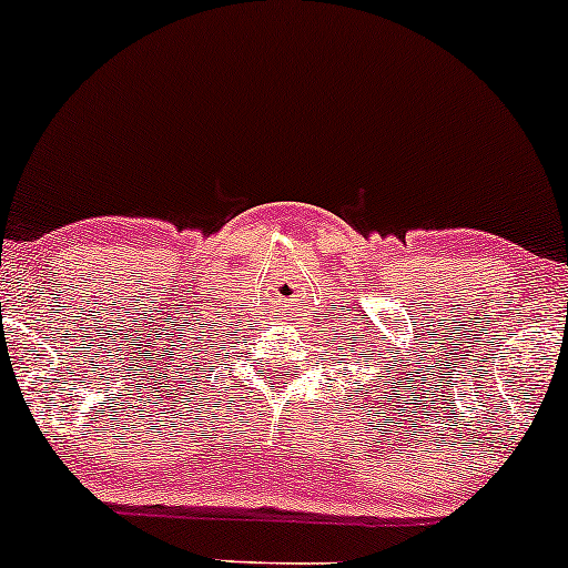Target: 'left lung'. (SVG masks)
<instances>
[{"label": "left lung", "instance_id": "8db88e82", "mask_svg": "<svg viewBox=\"0 0 568 568\" xmlns=\"http://www.w3.org/2000/svg\"><path fill=\"white\" fill-rule=\"evenodd\" d=\"M386 373H388V367H386ZM378 378H381V375H378Z\"/></svg>", "mask_w": 568, "mask_h": 568}]
</instances>
